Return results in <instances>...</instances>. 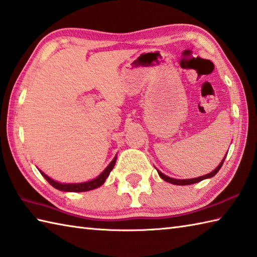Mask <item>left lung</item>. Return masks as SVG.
<instances>
[{
	"mask_svg": "<svg viewBox=\"0 0 257 257\" xmlns=\"http://www.w3.org/2000/svg\"><path fill=\"white\" fill-rule=\"evenodd\" d=\"M226 155H227V154H226ZM225 158H226V156H225L222 162H220V164L213 170L212 173H209V174H207V175H204V176H200V177H196V178H190V179H176V178L168 177V176L164 175V174H163L162 172H160V170H158V169H157V172H158V175L160 176V177H162L164 180H166V182H167V183H170V184H173V185H179V186L192 185V184H196V183H198V182H202V180H204V179L214 177V176L218 173V170L220 169V167H222V166H223Z\"/></svg>",
	"mask_w": 257,
	"mask_h": 257,
	"instance_id": "1",
	"label": "left lung"
}]
</instances>
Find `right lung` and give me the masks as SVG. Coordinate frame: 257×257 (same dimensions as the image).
Returning a JSON list of instances; mask_svg holds the SVG:
<instances>
[{
    "label": "right lung",
    "instance_id": "1",
    "mask_svg": "<svg viewBox=\"0 0 257 257\" xmlns=\"http://www.w3.org/2000/svg\"><path fill=\"white\" fill-rule=\"evenodd\" d=\"M115 160H117V156L112 159V162L110 163L107 168H105L103 172L100 174L98 177H95L92 180H89V182H85V183H77V184H64V183H59V182H55L52 178H50L48 175H45L43 172L40 170V173L43 176V177L48 180V183L53 186L54 188H57L59 190H61V192H73V193H81V192H88V190H92L100 187V186L103 185V183L105 182V179L108 178V176L111 172L112 168L114 167V164H115Z\"/></svg>",
    "mask_w": 257,
    "mask_h": 257
}]
</instances>
